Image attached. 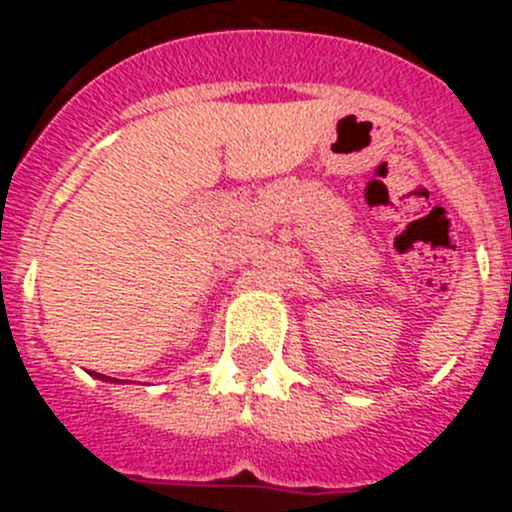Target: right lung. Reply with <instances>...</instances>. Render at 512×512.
<instances>
[{
  "label": "right lung",
  "mask_w": 512,
  "mask_h": 512,
  "mask_svg": "<svg viewBox=\"0 0 512 512\" xmlns=\"http://www.w3.org/2000/svg\"><path fill=\"white\" fill-rule=\"evenodd\" d=\"M91 376H96V379H101V381H118V379H111V376H103V374H96V371H91Z\"/></svg>",
  "instance_id": "obj_1"
}]
</instances>
